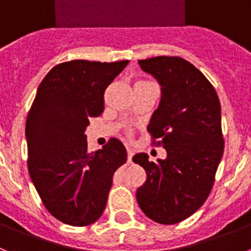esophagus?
<instances>
[{"label":"esophagus","mask_w":251,"mask_h":251,"mask_svg":"<svg viewBox=\"0 0 251 251\" xmlns=\"http://www.w3.org/2000/svg\"><path fill=\"white\" fill-rule=\"evenodd\" d=\"M132 155H134V149L130 148V147H127V162H131L132 159Z\"/></svg>","instance_id":"esophagus-1"}]
</instances>
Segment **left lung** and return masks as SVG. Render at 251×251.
Masks as SVG:
<instances>
[{
  "instance_id": "obj_1",
  "label": "left lung",
  "mask_w": 251,
  "mask_h": 251,
  "mask_svg": "<svg viewBox=\"0 0 251 251\" xmlns=\"http://www.w3.org/2000/svg\"><path fill=\"white\" fill-rule=\"evenodd\" d=\"M138 64L162 86L147 130L167 158L151 162L145 153L134 155L147 172L136 201L151 220L175 225L195 213L213 187L225 149L221 103L209 80L184 58L158 56Z\"/></svg>"
}]
</instances>
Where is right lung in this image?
Returning a JSON list of instances; mask_svg holds the SVG:
<instances>
[{"mask_svg":"<svg viewBox=\"0 0 251 251\" xmlns=\"http://www.w3.org/2000/svg\"><path fill=\"white\" fill-rule=\"evenodd\" d=\"M127 64L73 60L56 65L29 109V175L46 209L70 226H88L102 216L113 174L127 159L116 138L89 153L84 134L90 117L102 115L107 86Z\"/></svg>","mask_w":251,"mask_h":251,"instance_id":"add662e5","label":"right lung"}]
</instances>
